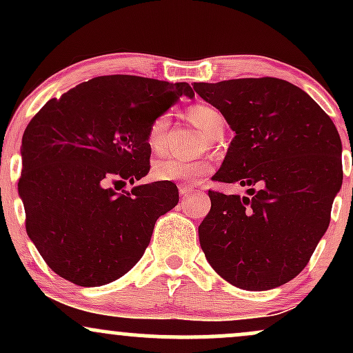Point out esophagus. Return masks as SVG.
<instances>
[{"label":"esophagus","instance_id":"1","mask_svg":"<svg viewBox=\"0 0 353 353\" xmlns=\"http://www.w3.org/2000/svg\"><path fill=\"white\" fill-rule=\"evenodd\" d=\"M179 192L182 197H188L190 194H194V189L189 188V185H179Z\"/></svg>","mask_w":353,"mask_h":353}]
</instances>
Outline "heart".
Returning a JSON list of instances; mask_svg holds the SVG:
<instances>
[{
  "mask_svg": "<svg viewBox=\"0 0 353 353\" xmlns=\"http://www.w3.org/2000/svg\"><path fill=\"white\" fill-rule=\"evenodd\" d=\"M188 119L212 139L225 125L222 112L209 104H194L188 109ZM169 128V116L159 114L149 123L145 131V143L152 152H163L165 145V132ZM212 171V164L208 159H179V157H165L157 161L152 168L154 179L164 182H185L197 184Z\"/></svg>",
  "mask_w": 353,
  "mask_h": 353,
  "instance_id": "heart-1",
  "label": "heart"
}]
</instances>
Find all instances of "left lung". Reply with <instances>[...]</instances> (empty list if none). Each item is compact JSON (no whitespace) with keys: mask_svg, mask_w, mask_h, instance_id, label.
<instances>
[{"mask_svg":"<svg viewBox=\"0 0 353 353\" xmlns=\"http://www.w3.org/2000/svg\"><path fill=\"white\" fill-rule=\"evenodd\" d=\"M236 136L212 179L247 196L209 190L199 225L205 259L224 281L269 290L309 264L342 188V141L332 119L301 88L277 78L194 83Z\"/></svg>","mask_w":353,"mask_h":353,"instance_id":"left-lung-1","label":"left lung"}]
</instances>
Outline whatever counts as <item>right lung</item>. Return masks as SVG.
Returning <instances> with one entry per match:
<instances>
[{
    "mask_svg": "<svg viewBox=\"0 0 353 353\" xmlns=\"http://www.w3.org/2000/svg\"><path fill=\"white\" fill-rule=\"evenodd\" d=\"M181 96H194L188 83L99 76L50 99L30 121L18 192L28 236L59 277L99 287L143 257L154 224L176 208L179 190L164 181L129 192L116 185L149 172L148 125Z\"/></svg>",
    "mask_w": 353,
    "mask_h": 353,
    "instance_id": "add662e5",
    "label": "right lung"
}]
</instances>
